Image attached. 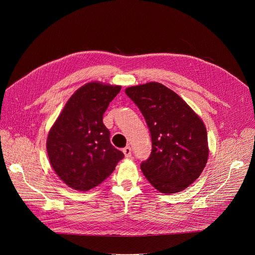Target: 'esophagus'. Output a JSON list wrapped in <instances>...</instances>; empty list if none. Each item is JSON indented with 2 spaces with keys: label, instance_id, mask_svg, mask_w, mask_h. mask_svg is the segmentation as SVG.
Wrapping results in <instances>:
<instances>
[{
  "label": "esophagus",
  "instance_id": "obj_1",
  "mask_svg": "<svg viewBox=\"0 0 255 255\" xmlns=\"http://www.w3.org/2000/svg\"><path fill=\"white\" fill-rule=\"evenodd\" d=\"M123 153H124V155L127 159L131 158V148H130V146H126V148H124Z\"/></svg>",
  "mask_w": 255,
  "mask_h": 255
}]
</instances>
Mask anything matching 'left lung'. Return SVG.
Instances as JSON below:
<instances>
[{"mask_svg": "<svg viewBox=\"0 0 255 255\" xmlns=\"http://www.w3.org/2000/svg\"><path fill=\"white\" fill-rule=\"evenodd\" d=\"M125 93L138 106L151 133L152 152L140 165L144 177L161 193L186 189L208 161L207 129L202 119L162 84L132 86Z\"/></svg>", "mask_w": 255, "mask_h": 255, "instance_id": "obj_1", "label": "left lung"}]
</instances>
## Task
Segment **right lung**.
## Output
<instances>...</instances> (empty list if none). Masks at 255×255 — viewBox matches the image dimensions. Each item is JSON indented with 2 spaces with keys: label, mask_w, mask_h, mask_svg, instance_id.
Listing matches in <instances>:
<instances>
[{
  "label": "right lung",
  "mask_w": 255,
  "mask_h": 255,
  "mask_svg": "<svg viewBox=\"0 0 255 255\" xmlns=\"http://www.w3.org/2000/svg\"><path fill=\"white\" fill-rule=\"evenodd\" d=\"M121 86L91 82L74 92L51 126L46 140L49 162L70 188L88 191L115 170L124 154L110 140L103 114Z\"/></svg>",
  "instance_id": "1"
}]
</instances>
